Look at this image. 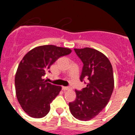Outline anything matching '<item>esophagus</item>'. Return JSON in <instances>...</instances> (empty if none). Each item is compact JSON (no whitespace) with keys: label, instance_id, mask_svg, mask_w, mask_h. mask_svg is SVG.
<instances>
[{"label":"esophagus","instance_id":"1","mask_svg":"<svg viewBox=\"0 0 135 135\" xmlns=\"http://www.w3.org/2000/svg\"><path fill=\"white\" fill-rule=\"evenodd\" d=\"M71 89L70 87H67V86H62V90H69Z\"/></svg>","mask_w":135,"mask_h":135}]
</instances>
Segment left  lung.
<instances>
[{
  "label": "left lung",
  "instance_id": "8db88e82",
  "mask_svg": "<svg viewBox=\"0 0 135 135\" xmlns=\"http://www.w3.org/2000/svg\"><path fill=\"white\" fill-rule=\"evenodd\" d=\"M84 64L80 80H88L86 87L76 91V98L69 103L71 114L82 121L94 118L108 105L114 88L112 64L100 51L85 47L74 49Z\"/></svg>",
  "mask_w": 135,
  "mask_h": 135
}]
</instances>
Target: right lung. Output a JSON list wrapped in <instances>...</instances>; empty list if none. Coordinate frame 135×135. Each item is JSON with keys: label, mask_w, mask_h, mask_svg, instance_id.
Wrapping results in <instances>:
<instances>
[{"label": "right lung", "mask_w": 135, "mask_h": 135, "mask_svg": "<svg viewBox=\"0 0 135 135\" xmlns=\"http://www.w3.org/2000/svg\"><path fill=\"white\" fill-rule=\"evenodd\" d=\"M71 52L69 48L42 45L27 52L20 61L15 74V92L21 108L29 116L41 118L49 112L50 104L61 86L46 82L42 77L59 57Z\"/></svg>", "instance_id": "obj_1"}]
</instances>
